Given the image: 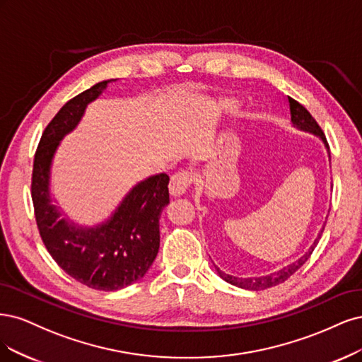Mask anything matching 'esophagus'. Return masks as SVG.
Here are the masks:
<instances>
[{"label": "esophagus", "mask_w": 362, "mask_h": 362, "mask_svg": "<svg viewBox=\"0 0 362 362\" xmlns=\"http://www.w3.org/2000/svg\"><path fill=\"white\" fill-rule=\"evenodd\" d=\"M192 179L191 174L188 171H179L174 174L170 180V194L173 197H180L188 189V186L191 185Z\"/></svg>", "instance_id": "1"}]
</instances>
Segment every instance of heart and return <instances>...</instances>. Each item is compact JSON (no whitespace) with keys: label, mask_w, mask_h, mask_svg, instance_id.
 I'll use <instances>...</instances> for the list:
<instances>
[{"label":"heart","mask_w":362,"mask_h":362,"mask_svg":"<svg viewBox=\"0 0 362 362\" xmlns=\"http://www.w3.org/2000/svg\"><path fill=\"white\" fill-rule=\"evenodd\" d=\"M236 108V103L235 102H224L223 103V111H226V112H230V111H233Z\"/></svg>","instance_id":"obj_1"}]
</instances>
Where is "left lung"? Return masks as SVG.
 <instances>
[{
	"label": "left lung",
	"instance_id": "1",
	"mask_svg": "<svg viewBox=\"0 0 362 362\" xmlns=\"http://www.w3.org/2000/svg\"><path fill=\"white\" fill-rule=\"evenodd\" d=\"M287 105H288V114H290V123H291V126L296 127L298 131H302V132H307V134H311L314 136H317L320 141L323 143L326 151H328V160H329V164H331L329 146H328V143H326V138H325V135H323V132L320 129V126L317 124V122L313 119V115L304 107H302L299 102H296L295 99H291L290 96H287ZM326 218H328V216H326ZM323 228H325V224L322 226L320 231L317 233L316 239H314L313 245L305 251L304 255H300L298 260L291 262L290 264L281 267V269H278V271H274L271 274L242 278V276H235V275L226 274L224 271H221L216 264H215V269H216L218 275L224 279V281L230 283L231 286L245 288V290H264V288L278 286V284L284 283L287 278H290L291 275H293L299 269V267L308 260L311 252L314 251V248H316V245L319 243V239L322 236Z\"/></svg>",
	"mask_w": 362,
	"mask_h": 362
}]
</instances>
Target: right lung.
Here are the masks:
<instances>
[{
    "label": "right lung",
    "instance_id": "obj_1",
    "mask_svg": "<svg viewBox=\"0 0 362 362\" xmlns=\"http://www.w3.org/2000/svg\"><path fill=\"white\" fill-rule=\"evenodd\" d=\"M115 81H100L57 112L40 138L31 183L34 214L46 250L67 275L105 291L131 286L150 269L159 251V218L170 203V177L159 173L135 183L98 224L81 226L54 204L51 176L58 146L76 129L88 105Z\"/></svg>",
    "mask_w": 362,
    "mask_h": 362
}]
</instances>
